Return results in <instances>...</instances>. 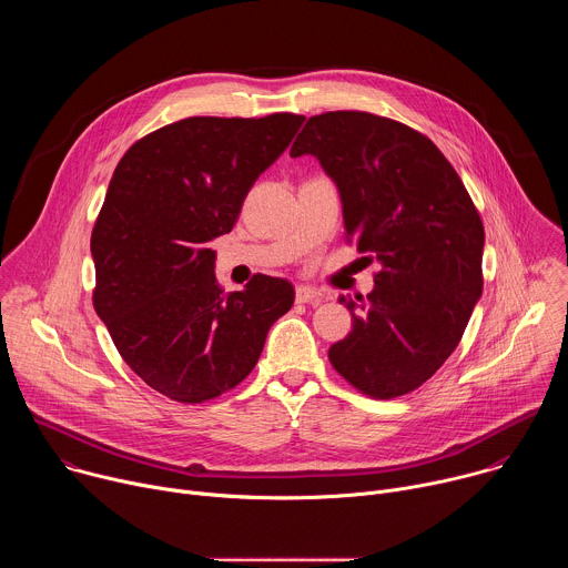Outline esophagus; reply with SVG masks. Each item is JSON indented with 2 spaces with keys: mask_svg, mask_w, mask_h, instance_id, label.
<instances>
[{
  "mask_svg": "<svg viewBox=\"0 0 568 568\" xmlns=\"http://www.w3.org/2000/svg\"><path fill=\"white\" fill-rule=\"evenodd\" d=\"M323 294L310 285H298L296 287V303H318Z\"/></svg>",
  "mask_w": 568,
  "mask_h": 568,
  "instance_id": "esophagus-1",
  "label": "esophagus"
}]
</instances>
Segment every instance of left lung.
Segmentation results:
<instances>
[{
    "instance_id": "obj_1",
    "label": "left lung",
    "mask_w": 568,
    "mask_h": 568,
    "mask_svg": "<svg viewBox=\"0 0 568 568\" xmlns=\"http://www.w3.org/2000/svg\"><path fill=\"white\" fill-rule=\"evenodd\" d=\"M301 154L318 159L346 233L379 263L366 298L339 296L353 331L331 364L366 395L409 393L454 353L480 298L483 222L445 154L409 125L326 112L296 136L290 156Z\"/></svg>"
}]
</instances>
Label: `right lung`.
Listing matches in <instances>:
<instances>
[{
    "label": "right lung",
    "mask_w": 568,
    "mask_h": 568,
    "mask_svg": "<svg viewBox=\"0 0 568 568\" xmlns=\"http://www.w3.org/2000/svg\"><path fill=\"white\" fill-rule=\"evenodd\" d=\"M303 121L193 116L119 161L92 231L94 307L125 364L171 399L195 404L240 384L294 303L292 283L265 274L222 294L209 242L233 229Z\"/></svg>",
    "instance_id": "obj_1"
}]
</instances>
